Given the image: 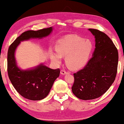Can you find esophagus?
<instances>
[{
	"label": "esophagus",
	"mask_w": 124,
	"mask_h": 124,
	"mask_svg": "<svg viewBox=\"0 0 124 124\" xmlns=\"http://www.w3.org/2000/svg\"><path fill=\"white\" fill-rule=\"evenodd\" d=\"M68 73V72H66V70H61V74H63V75L66 74H67V73Z\"/></svg>",
	"instance_id": "esophagus-1"
}]
</instances>
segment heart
I'll return each instance as SVG.
<instances>
[{
	"mask_svg": "<svg viewBox=\"0 0 124 124\" xmlns=\"http://www.w3.org/2000/svg\"><path fill=\"white\" fill-rule=\"evenodd\" d=\"M92 47V44L89 40L77 35H70L58 40L56 50L61 55L66 56V61L69 67L74 70H78L87 63ZM59 54L51 51V60L55 62H59L61 56Z\"/></svg>",
	"mask_w": 124,
	"mask_h": 124,
	"instance_id": "b5f03b06",
	"label": "heart"
}]
</instances>
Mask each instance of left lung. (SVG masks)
<instances>
[{
	"label": "left lung",
	"instance_id": "left-lung-1",
	"mask_svg": "<svg viewBox=\"0 0 124 124\" xmlns=\"http://www.w3.org/2000/svg\"><path fill=\"white\" fill-rule=\"evenodd\" d=\"M95 38V51L82 70L74 73L72 90L79 99L90 100L101 96L116 77L118 52L107 35L98 29H89Z\"/></svg>",
	"mask_w": 124,
	"mask_h": 124
}]
</instances>
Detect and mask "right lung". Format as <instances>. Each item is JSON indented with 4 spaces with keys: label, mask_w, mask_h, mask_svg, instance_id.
<instances>
[{
    "label": "right lung",
    "mask_w": 124,
    "mask_h": 124,
    "mask_svg": "<svg viewBox=\"0 0 124 124\" xmlns=\"http://www.w3.org/2000/svg\"><path fill=\"white\" fill-rule=\"evenodd\" d=\"M52 31V27L27 31L17 38L8 49V76L16 91L27 99L39 101L46 97L54 80L59 77L60 70H52L41 64L32 70H21L17 66L15 51L21 41L31 38H42L49 35Z\"/></svg>",
    "instance_id": "obj_1"
}]
</instances>
